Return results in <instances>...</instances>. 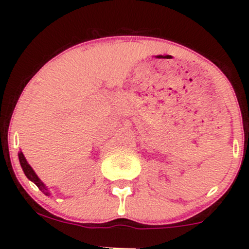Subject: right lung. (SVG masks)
I'll list each match as a JSON object with an SVG mask.
<instances>
[{"label":"right lung","mask_w":249,"mask_h":249,"mask_svg":"<svg viewBox=\"0 0 249 249\" xmlns=\"http://www.w3.org/2000/svg\"><path fill=\"white\" fill-rule=\"evenodd\" d=\"M18 159H19V164H21L22 170H23V172H24L25 176H27V178L29 179L30 181H33L34 184H35L36 186L38 187L39 190H41L42 192L45 194V196H50L49 190H48V187L45 186L44 182H42V180L39 179L38 177H37V174L35 173V171L33 170V167H31L29 164H28L27 159H25L24 154H23V152H22V151H19V152H18Z\"/></svg>","instance_id":"obj_1"}]
</instances>
